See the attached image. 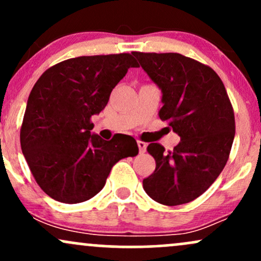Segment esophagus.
Wrapping results in <instances>:
<instances>
[{
    "instance_id": "1",
    "label": "esophagus",
    "mask_w": 261,
    "mask_h": 261,
    "mask_svg": "<svg viewBox=\"0 0 261 261\" xmlns=\"http://www.w3.org/2000/svg\"><path fill=\"white\" fill-rule=\"evenodd\" d=\"M137 146H139L140 153H143V152H146V147H147V143L143 142V141L139 140V141H137Z\"/></svg>"
}]
</instances>
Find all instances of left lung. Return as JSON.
<instances>
[{"label": "left lung", "instance_id": "1", "mask_svg": "<svg viewBox=\"0 0 261 261\" xmlns=\"http://www.w3.org/2000/svg\"><path fill=\"white\" fill-rule=\"evenodd\" d=\"M133 54L163 93L160 119L180 136L172 151L149 143L155 169L143 189L162 205L188 203L211 187L228 161L236 134L232 103L207 65L176 53Z\"/></svg>", "mask_w": 261, "mask_h": 261}]
</instances>
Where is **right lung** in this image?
Listing matches in <instances>:
<instances>
[{
	"label": "right lung",
	"mask_w": 261,
	"mask_h": 261,
	"mask_svg": "<svg viewBox=\"0 0 261 261\" xmlns=\"http://www.w3.org/2000/svg\"><path fill=\"white\" fill-rule=\"evenodd\" d=\"M130 67L131 54L80 56L51 66L39 77L20 126V147L35 181L64 203L97 195L114 164L139 153L136 140L110 141L91 134V118L106 108L113 88Z\"/></svg>",
	"instance_id": "1"
}]
</instances>
